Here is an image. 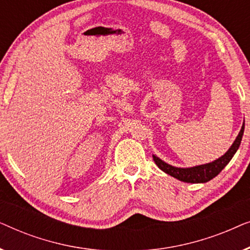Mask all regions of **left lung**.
I'll return each mask as SVG.
<instances>
[{"mask_svg": "<svg viewBox=\"0 0 250 250\" xmlns=\"http://www.w3.org/2000/svg\"><path fill=\"white\" fill-rule=\"evenodd\" d=\"M245 131V123L242 125V127L239 132V134L233 142V145L231 146V148L228 150V152L224 156H222L221 158H218L213 163L205 164V165L191 167V168H179V167L170 166L165 162H163L162 159H159L158 157H153V162L156 163V165L159 167L163 172H165L168 175L175 177V179L183 181L187 183H205L214 179L215 176H217L218 174L222 172V169L230 163L232 157L234 156V153L237 152V150L240 146L242 135H244Z\"/></svg>", "mask_w": 250, "mask_h": 250, "instance_id": "left-lung-1", "label": "left lung"}]
</instances>
